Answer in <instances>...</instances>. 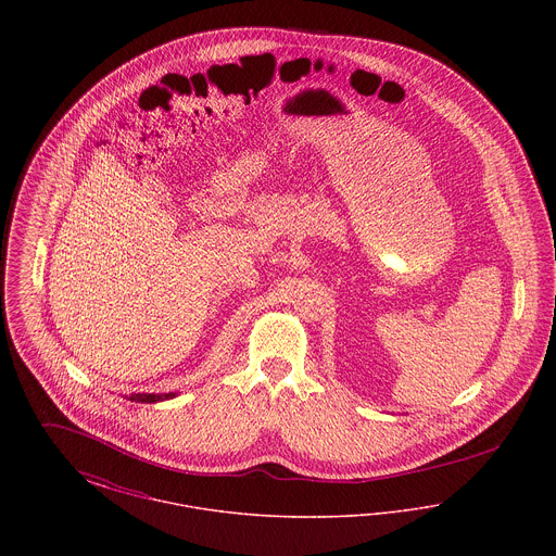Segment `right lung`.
<instances>
[{
  "instance_id": "add662e5",
  "label": "right lung",
  "mask_w": 556,
  "mask_h": 556,
  "mask_svg": "<svg viewBox=\"0 0 556 556\" xmlns=\"http://www.w3.org/2000/svg\"><path fill=\"white\" fill-rule=\"evenodd\" d=\"M175 396H177L175 392H168V394H131L129 400L131 402H148V404H152V402H162V400H170V397Z\"/></svg>"
}]
</instances>
